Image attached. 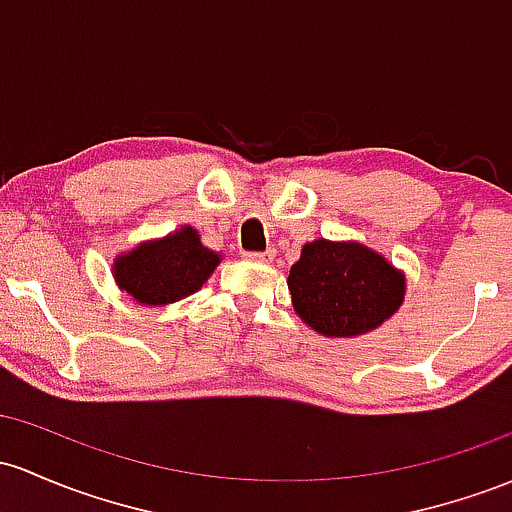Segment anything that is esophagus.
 <instances>
[{"instance_id": "obj_1", "label": "esophagus", "mask_w": 512, "mask_h": 512, "mask_svg": "<svg viewBox=\"0 0 512 512\" xmlns=\"http://www.w3.org/2000/svg\"><path fill=\"white\" fill-rule=\"evenodd\" d=\"M245 260L250 262H272L274 260V250H265V252H243Z\"/></svg>"}]
</instances>
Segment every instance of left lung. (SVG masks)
I'll list each match as a JSON object with an SVG mask.
<instances>
[{"label":"left lung","instance_id":"1","mask_svg":"<svg viewBox=\"0 0 512 512\" xmlns=\"http://www.w3.org/2000/svg\"><path fill=\"white\" fill-rule=\"evenodd\" d=\"M291 303L325 338H355L389 320L406 294V277L362 243L313 240L286 279Z\"/></svg>","mask_w":512,"mask_h":512}]
</instances>
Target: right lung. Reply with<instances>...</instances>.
Listing matches in <instances>:
<instances>
[{"label":"right lung","instance_id":"add662e5","mask_svg":"<svg viewBox=\"0 0 512 512\" xmlns=\"http://www.w3.org/2000/svg\"><path fill=\"white\" fill-rule=\"evenodd\" d=\"M218 262L221 255L201 245L192 226H182L116 257L114 279L140 306H167L199 291Z\"/></svg>","mask_w":512,"mask_h":512}]
</instances>
